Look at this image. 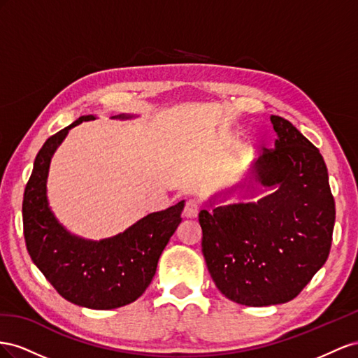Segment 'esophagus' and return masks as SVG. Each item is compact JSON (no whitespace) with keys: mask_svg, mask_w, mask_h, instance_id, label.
Segmentation results:
<instances>
[{"mask_svg":"<svg viewBox=\"0 0 358 358\" xmlns=\"http://www.w3.org/2000/svg\"><path fill=\"white\" fill-rule=\"evenodd\" d=\"M199 213V203L196 199H187L185 207V216L187 219H195Z\"/></svg>","mask_w":358,"mask_h":358,"instance_id":"34e87169","label":"esophagus"}]
</instances>
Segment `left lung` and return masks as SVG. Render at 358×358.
<instances>
[{
    "mask_svg": "<svg viewBox=\"0 0 358 358\" xmlns=\"http://www.w3.org/2000/svg\"><path fill=\"white\" fill-rule=\"evenodd\" d=\"M274 148L253 165L264 187L258 202L201 210L202 253L219 291L244 306L287 303L329 258L334 198L320 150L297 127L271 115Z\"/></svg>",
    "mask_w": 358,
    "mask_h": 358,
    "instance_id": "left-lung-1",
    "label": "left lung"
}]
</instances>
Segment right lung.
<instances>
[{"mask_svg": "<svg viewBox=\"0 0 358 358\" xmlns=\"http://www.w3.org/2000/svg\"><path fill=\"white\" fill-rule=\"evenodd\" d=\"M90 120L94 117H79L40 148L24 193V237L29 257L61 297L90 309H117L148 288L160 255L181 222L185 201L148 214L112 238L87 241L69 234L48 207L49 163L69 130Z\"/></svg>", "mask_w": 358, "mask_h": 358, "instance_id": "1", "label": "right lung"}]
</instances>
